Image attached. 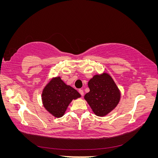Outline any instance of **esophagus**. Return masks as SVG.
Listing matches in <instances>:
<instances>
[{"label": "esophagus", "mask_w": 158, "mask_h": 158, "mask_svg": "<svg viewBox=\"0 0 158 158\" xmlns=\"http://www.w3.org/2000/svg\"><path fill=\"white\" fill-rule=\"evenodd\" d=\"M78 92H79V93L80 94V95H82V96H83L84 95V91H83V89H80L79 90H78Z\"/></svg>", "instance_id": "obj_1"}]
</instances>
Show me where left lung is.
<instances>
[{"label": "left lung", "mask_w": 158, "mask_h": 158, "mask_svg": "<svg viewBox=\"0 0 158 158\" xmlns=\"http://www.w3.org/2000/svg\"><path fill=\"white\" fill-rule=\"evenodd\" d=\"M88 87L89 92L84 98L96 115H106L117 106L121 94L108 74L94 76L89 81Z\"/></svg>", "instance_id": "left-lung-1"}]
</instances>
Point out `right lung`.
Here are the masks:
<instances>
[{
  "label": "right lung",
  "instance_id": "right-lung-1",
  "mask_svg": "<svg viewBox=\"0 0 158 158\" xmlns=\"http://www.w3.org/2000/svg\"><path fill=\"white\" fill-rule=\"evenodd\" d=\"M80 96L77 90L65 84L60 77H56L45 87L42 101L47 111L54 117L59 118L64 114L72 100Z\"/></svg>",
  "mask_w": 158,
  "mask_h": 158
}]
</instances>
